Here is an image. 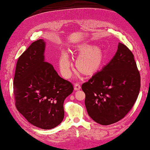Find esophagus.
Returning a JSON list of instances; mask_svg holds the SVG:
<instances>
[{"instance_id":"esophagus-1","label":"esophagus","mask_w":150,"mask_h":150,"mask_svg":"<svg viewBox=\"0 0 150 150\" xmlns=\"http://www.w3.org/2000/svg\"><path fill=\"white\" fill-rule=\"evenodd\" d=\"M81 88V85L79 84V83H76L74 84V90L78 91Z\"/></svg>"}]
</instances>
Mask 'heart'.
I'll return each mask as SVG.
<instances>
[{
  "label": "heart",
  "mask_w": 150,
  "mask_h": 150,
  "mask_svg": "<svg viewBox=\"0 0 150 150\" xmlns=\"http://www.w3.org/2000/svg\"><path fill=\"white\" fill-rule=\"evenodd\" d=\"M81 54L77 60V67L79 70L85 74L93 72L100 62L101 56L96 51H93L89 48H80ZM61 72L65 78H69L71 75V62L68 54L63 53L59 60Z\"/></svg>",
  "instance_id": "obj_1"
}]
</instances>
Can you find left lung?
Masks as SVG:
<instances>
[{
    "label": "left lung",
    "mask_w": 150,
    "mask_h": 150,
    "mask_svg": "<svg viewBox=\"0 0 150 150\" xmlns=\"http://www.w3.org/2000/svg\"><path fill=\"white\" fill-rule=\"evenodd\" d=\"M89 117L100 124L110 125L132 109L140 88V75L131 51L119 42L110 62L81 85Z\"/></svg>",
    "instance_id": "left-lung-1"
}]
</instances>
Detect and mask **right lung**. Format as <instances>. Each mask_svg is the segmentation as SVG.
<instances>
[{
	"label": "right lung",
	"mask_w": 150,
	"mask_h": 150,
	"mask_svg": "<svg viewBox=\"0 0 150 150\" xmlns=\"http://www.w3.org/2000/svg\"><path fill=\"white\" fill-rule=\"evenodd\" d=\"M45 42L39 39L18 59L13 79L15 107L30 124L43 129L57 126L64 118L63 103L74 87L45 62Z\"/></svg>",
	"instance_id": "right-lung-1"
}]
</instances>
